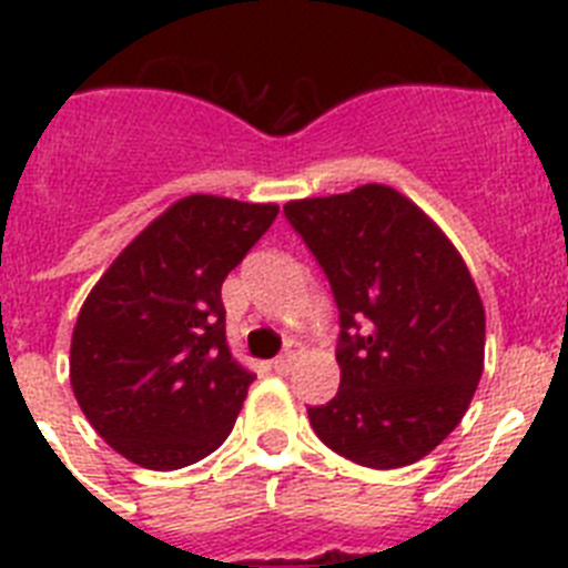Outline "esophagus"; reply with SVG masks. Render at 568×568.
Segmentation results:
<instances>
[{
    "label": "esophagus",
    "instance_id": "1",
    "mask_svg": "<svg viewBox=\"0 0 568 568\" xmlns=\"http://www.w3.org/2000/svg\"><path fill=\"white\" fill-rule=\"evenodd\" d=\"M295 358H298V346L290 344L287 349H284V355H278V358L273 361V369H275V373H290V369H293V364H295Z\"/></svg>",
    "mask_w": 568,
    "mask_h": 568
}]
</instances>
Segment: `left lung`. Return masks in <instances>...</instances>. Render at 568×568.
<instances>
[{
    "mask_svg": "<svg viewBox=\"0 0 568 568\" xmlns=\"http://www.w3.org/2000/svg\"><path fill=\"white\" fill-rule=\"evenodd\" d=\"M284 215L333 287L341 386L310 406L315 435L369 469L429 455L484 373L486 315L464 258L398 190L301 199Z\"/></svg>",
    "mask_w": 568,
    "mask_h": 568,
    "instance_id": "obj_1",
    "label": "left lung"
}]
</instances>
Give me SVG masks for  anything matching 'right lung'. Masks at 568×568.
Wrapping results in <instances>:
<instances>
[{
	"label": "right lung",
	"instance_id": "obj_1",
	"mask_svg": "<svg viewBox=\"0 0 568 568\" xmlns=\"http://www.w3.org/2000/svg\"><path fill=\"white\" fill-rule=\"evenodd\" d=\"M278 204L187 195L130 241L90 290L70 384L99 435L144 469H182L224 444L255 375L233 358L222 284Z\"/></svg>",
	"mask_w": 568,
	"mask_h": 568
}]
</instances>
